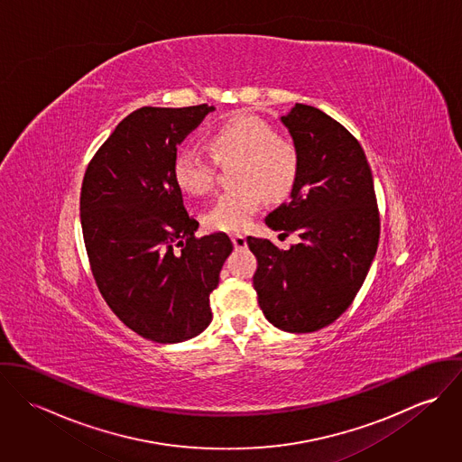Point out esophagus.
I'll return each mask as SVG.
<instances>
[{
    "mask_svg": "<svg viewBox=\"0 0 462 462\" xmlns=\"http://www.w3.org/2000/svg\"><path fill=\"white\" fill-rule=\"evenodd\" d=\"M231 240H233V245H235V249L238 251V249H245L247 247V238L244 236V235H233L231 236Z\"/></svg>",
    "mask_w": 462,
    "mask_h": 462,
    "instance_id": "1",
    "label": "esophagus"
}]
</instances>
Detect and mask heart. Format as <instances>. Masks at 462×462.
<instances>
[{"instance_id":"heart-1","label":"heart","mask_w":462,"mask_h":462,"mask_svg":"<svg viewBox=\"0 0 462 462\" xmlns=\"http://www.w3.org/2000/svg\"><path fill=\"white\" fill-rule=\"evenodd\" d=\"M217 162L238 158L235 183L204 211V224L215 231L245 229L268 198L284 196L297 176V152L291 143L256 116L238 114L218 125L209 134ZM178 187L189 196H204L215 187V162L194 147L181 149L172 163ZM265 190L263 193V190Z\"/></svg>"}]
</instances>
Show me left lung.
Masks as SVG:
<instances>
[{
	"label": "left lung",
	"instance_id": "8db88e82",
	"mask_svg": "<svg viewBox=\"0 0 462 462\" xmlns=\"http://www.w3.org/2000/svg\"><path fill=\"white\" fill-rule=\"evenodd\" d=\"M281 123L297 152L290 202L264 218L300 242L279 251L247 236L258 260L253 277L266 320L286 332L328 328L352 304L377 253L381 220L361 143L315 106L297 103Z\"/></svg>",
	"mask_w": 462,
	"mask_h": 462
}]
</instances>
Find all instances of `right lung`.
<instances>
[{
    "mask_svg": "<svg viewBox=\"0 0 462 462\" xmlns=\"http://www.w3.org/2000/svg\"><path fill=\"white\" fill-rule=\"evenodd\" d=\"M215 106H143L123 119L87 167L79 217L96 284L123 324L180 343L211 322L209 293L233 251L226 233L196 236L172 163Z\"/></svg>",
    "mask_w": 462,
    "mask_h": 462,
    "instance_id": "1",
    "label": "right lung"
}]
</instances>
